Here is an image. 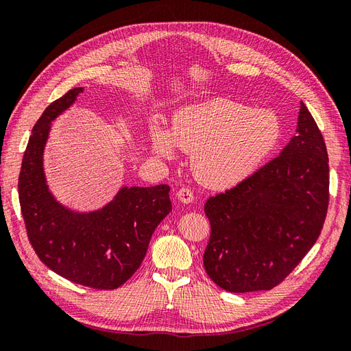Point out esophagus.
<instances>
[{
	"label": "esophagus",
	"instance_id": "1",
	"mask_svg": "<svg viewBox=\"0 0 351 351\" xmlns=\"http://www.w3.org/2000/svg\"><path fill=\"white\" fill-rule=\"evenodd\" d=\"M177 197L180 202H183V204H192V202L195 200V193L189 187H182V189H178Z\"/></svg>",
	"mask_w": 351,
	"mask_h": 351
}]
</instances>
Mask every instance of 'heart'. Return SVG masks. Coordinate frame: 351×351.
I'll return each instance as SVG.
<instances>
[{
  "mask_svg": "<svg viewBox=\"0 0 351 351\" xmlns=\"http://www.w3.org/2000/svg\"><path fill=\"white\" fill-rule=\"evenodd\" d=\"M282 137L278 115L228 98H215L182 108L173 117L171 132L155 123L151 145L161 158H174L177 146L193 155L200 183L228 189L252 176Z\"/></svg>",
  "mask_w": 351,
  "mask_h": 351,
  "instance_id": "b5f03b06",
  "label": "heart"
}]
</instances>
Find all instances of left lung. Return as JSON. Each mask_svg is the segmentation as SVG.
I'll return each instance as SVG.
<instances>
[{"instance_id":"left-lung-1","label":"left lung","mask_w":351,"mask_h":351,"mask_svg":"<svg viewBox=\"0 0 351 351\" xmlns=\"http://www.w3.org/2000/svg\"><path fill=\"white\" fill-rule=\"evenodd\" d=\"M281 155L224 193L210 196L205 271L222 290H271L285 280L319 237L329 204L324 136L302 102Z\"/></svg>"}]
</instances>
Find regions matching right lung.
Wrapping results in <instances>:
<instances>
[{
	"instance_id": "1",
	"label": "right lung",
	"mask_w": 351,
	"mask_h": 351,
	"mask_svg": "<svg viewBox=\"0 0 351 351\" xmlns=\"http://www.w3.org/2000/svg\"><path fill=\"white\" fill-rule=\"evenodd\" d=\"M83 88L49 104L32 129L19 176V200L27 239L38 258L66 280L97 290L119 289L139 269L152 232L169 212V186L123 187L99 210L76 214L49 193L42 154L51 121Z\"/></svg>"
}]
</instances>
